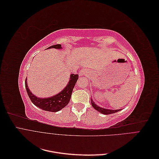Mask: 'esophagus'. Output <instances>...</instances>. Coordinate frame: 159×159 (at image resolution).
<instances>
[{"label":"esophagus","instance_id":"34e87169","mask_svg":"<svg viewBox=\"0 0 159 159\" xmlns=\"http://www.w3.org/2000/svg\"><path fill=\"white\" fill-rule=\"evenodd\" d=\"M87 74H88V70H86V69L81 70L80 71V73H79L80 76H84V75H86Z\"/></svg>","mask_w":159,"mask_h":159}]
</instances>
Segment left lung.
<instances>
[{
  "mask_svg": "<svg viewBox=\"0 0 159 159\" xmlns=\"http://www.w3.org/2000/svg\"><path fill=\"white\" fill-rule=\"evenodd\" d=\"M91 105H92L93 107L98 111L102 113V114L104 115H109V114H111V113H114L118 112L119 111H120L121 109H117V110H112V109H105V108H102L98 105L97 104H95L94 103V102L93 101L92 99H91Z\"/></svg>",
  "mask_w": 159,
  "mask_h": 159,
  "instance_id": "8db88e82",
  "label": "left lung"
}]
</instances>
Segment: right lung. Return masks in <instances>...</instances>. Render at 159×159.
<instances>
[{"mask_svg":"<svg viewBox=\"0 0 159 159\" xmlns=\"http://www.w3.org/2000/svg\"><path fill=\"white\" fill-rule=\"evenodd\" d=\"M48 48L61 49L62 48L61 44H56L48 48ZM78 79V74H71L69 82L66 86V88L61 91L60 93L48 98H40L34 95L28 88L27 85V79L25 80V86L27 93L29 96L31 102L36 106L42 110L47 111L57 112L65 107L70 102L72 91H73Z\"/></svg>","mask_w":159,"mask_h":159,"instance_id":"obj_1","label":"right lung"}]
</instances>
